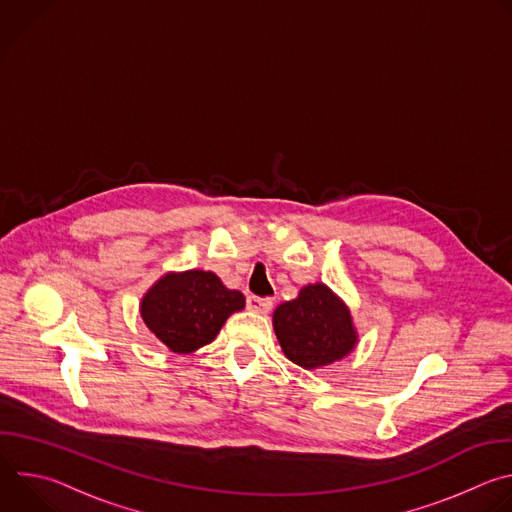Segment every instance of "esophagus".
Instances as JSON below:
<instances>
[{
    "instance_id": "1",
    "label": "esophagus",
    "mask_w": 512,
    "mask_h": 512,
    "mask_svg": "<svg viewBox=\"0 0 512 512\" xmlns=\"http://www.w3.org/2000/svg\"><path fill=\"white\" fill-rule=\"evenodd\" d=\"M247 308L255 314H267L273 308V302L269 298H257V296H249L247 298Z\"/></svg>"
}]
</instances>
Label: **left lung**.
Returning <instances> with one entry per match:
<instances>
[{"label": "left lung", "mask_w": 512, "mask_h": 512, "mask_svg": "<svg viewBox=\"0 0 512 512\" xmlns=\"http://www.w3.org/2000/svg\"><path fill=\"white\" fill-rule=\"evenodd\" d=\"M283 354L302 369H320L344 358L358 342L350 310L324 283L306 285L296 300L273 312Z\"/></svg>", "instance_id": "8db88e82"}]
</instances>
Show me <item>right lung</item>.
I'll return each instance as SVG.
<instances>
[{
  "mask_svg": "<svg viewBox=\"0 0 512 512\" xmlns=\"http://www.w3.org/2000/svg\"><path fill=\"white\" fill-rule=\"evenodd\" d=\"M245 308V296L212 271L166 273L143 296L141 318L172 352L190 354L210 344L227 318Z\"/></svg>",
  "mask_w": 512,
  "mask_h": 512,
  "instance_id": "obj_1",
  "label": "right lung"
}]
</instances>
